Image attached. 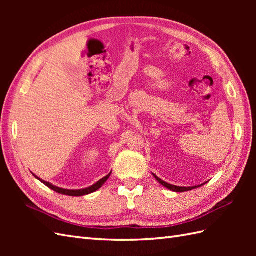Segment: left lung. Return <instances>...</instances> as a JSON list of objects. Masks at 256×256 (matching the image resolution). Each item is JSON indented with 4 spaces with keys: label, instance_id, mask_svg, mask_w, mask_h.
Wrapping results in <instances>:
<instances>
[{
    "label": "left lung",
    "instance_id": "1",
    "mask_svg": "<svg viewBox=\"0 0 256 256\" xmlns=\"http://www.w3.org/2000/svg\"><path fill=\"white\" fill-rule=\"evenodd\" d=\"M154 177L156 178V180L160 184H162V186L168 188L170 190H172V192H189V190H192V189H196L198 187H201V186H194V187H178V186H174V184H167L165 182L164 180H162V179H160L158 177H157L156 175H154Z\"/></svg>",
    "mask_w": 256,
    "mask_h": 256
}]
</instances>
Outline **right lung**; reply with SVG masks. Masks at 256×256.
Wrapping results in <instances>:
<instances>
[{
  "label": "right lung",
  "instance_id": "1",
  "mask_svg": "<svg viewBox=\"0 0 256 256\" xmlns=\"http://www.w3.org/2000/svg\"><path fill=\"white\" fill-rule=\"evenodd\" d=\"M110 175H111V172L108 174V175H106V177H103L102 179H100V180L96 184H92L91 187H89V188H86V189H79V190H68V189H62V188H59V187L54 186V184H50V182H47L42 180V179H40V178H38V177H36L35 175H34V176H35L37 179H40V180L42 184H46V186H47L48 188L52 189L54 192H58V194H62L72 196V197H79V196L89 194H92V192H96V190L99 189V188H101V187H102V184H104V182L108 180V177H110Z\"/></svg>",
  "mask_w": 256,
  "mask_h": 256
}]
</instances>
